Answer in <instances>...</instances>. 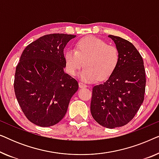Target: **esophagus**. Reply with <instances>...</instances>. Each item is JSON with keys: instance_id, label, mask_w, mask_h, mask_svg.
I'll return each mask as SVG.
<instances>
[{"instance_id": "34e87169", "label": "esophagus", "mask_w": 159, "mask_h": 159, "mask_svg": "<svg viewBox=\"0 0 159 159\" xmlns=\"http://www.w3.org/2000/svg\"><path fill=\"white\" fill-rule=\"evenodd\" d=\"M79 86H80V88H87V87H88L87 84L82 83V82H79Z\"/></svg>"}]
</instances>
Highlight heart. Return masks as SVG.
Returning a JSON list of instances; mask_svg holds the SVG:
<instances>
[{
  "mask_svg": "<svg viewBox=\"0 0 159 159\" xmlns=\"http://www.w3.org/2000/svg\"><path fill=\"white\" fill-rule=\"evenodd\" d=\"M120 53L115 45H108L95 37L80 40L75 50L68 49L64 53L65 68L71 76H75L85 66L80 77L87 83L104 81L113 75L118 66Z\"/></svg>",
  "mask_w": 159,
  "mask_h": 159,
  "instance_id": "b5f03b06",
  "label": "heart"
}]
</instances>
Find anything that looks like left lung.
<instances>
[{
    "instance_id": "1",
    "label": "left lung",
    "mask_w": 159,
    "mask_h": 159,
    "mask_svg": "<svg viewBox=\"0 0 159 159\" xmlns=\"http://www.w3.org/2000/svg\"><path fill=\"white\" fill-rule=\"evenodd\" d=\"M120 53L118 66L103 84L93 88L90 111L104 127L113 129L127 125L134 118L144 101L145 71L136 48L120 37L108 35Z\"/></svg>"
}]
</instances>
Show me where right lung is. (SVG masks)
<instances>
[{"mask_svg":"<svg viewBox=\"0 0 159 159\" xmlns=\"http://www.w3.org/2000/svg\"><path fill=\"white\" fill-rule=\"evenodd\" d=\"M75 37L46 34L21 53L15 72V95L25 116L34 125L45 127L59 122L78 90L77 80L64 71V49Z\"/></svg>","mask_w":159,"mask_h":159,"instance_id":"1","label":"right lung"}]
</instances>
